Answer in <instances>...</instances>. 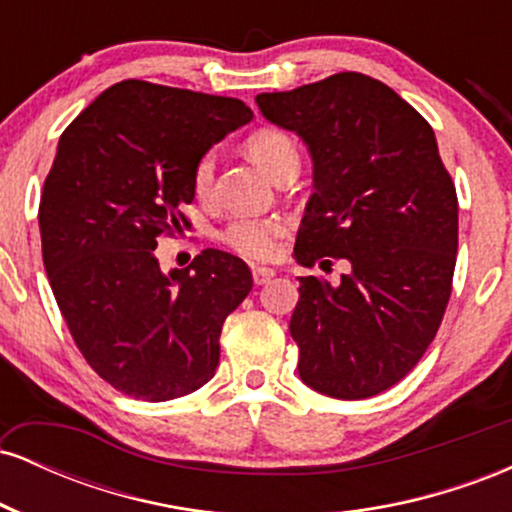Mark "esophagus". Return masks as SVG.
Returning a JSON list of instances; mask_svg holds the SVG:
<instances>
[{
  "mask_svg": "<svg viewBox=\"0 0 512 512\" xmlns=\"http://www.w3.org/2000/svg\"><path fill=\"white\" fill-rule=\"evenodd\" d=\"M274 276H276V272H274V269H269V267H255V269H252V281H255L257 286L269 284Z\"/></svg>",
  "mask_w": 512,
  "mask_h": 512,
  "instance_id": "esophagus-1",
  "label": "esophagus"
}]
</instances>
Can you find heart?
<instances>
[{
  "label": "heart",
  "instance_id": "heart-1",
  "mask_svg": "<svg viewBox=\"0 0 512 512\" xmlns=\"http://www.w3.org/2000/svg\"><path fill=\"white\" fill-rule=\"evenodd\" d=\"M245 151L252 161L260 166L269 178H279L286 170H296L301 166V154L298 146L286 132L274 127H260L245 137ZM192 190L202 202H209L214 192V156L204 154L192 170ZM284 236V221L276 216H264V219H233L223 228L221 240L226 248L238 252L245 260H272L279 252V240Z\"/></svg>",
  "mask_w": 512,
  "mask_h": 512
}]
</instances>
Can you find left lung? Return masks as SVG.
<instances>
[{
    "label": "left lung",
    "mask_w": 512,
    "mask_h": 512,
    "mask_svg": "<svg viewBox=\"0 0 512 512\" xmlns=\"http://www.w3.org/2000/svg\"><path fill=\"white\" fill-rule=\"evenodd\" d=\"M255 101L313 156L296 260L351 264L337 286L301 276L289 325L298 373L327 397L380 395L421 361L450 301L457 192L436 134L390 86L358 72Z\"/></svg>",
    "instance_id": "obj_1"
}]
</instances>
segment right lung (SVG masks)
Returning <instances> with one entry per match:
<instances>
[{
    "mask_svg": "<svg viewBox=\"0 0 512 512\" xmlns=\"http://www.w3.org/2000/svg\"><path fill=\"white\" fill-rule=\"evenodd\" d=\"M250 120L238 98L127 79L62 132L38 209L45 272L74 344L122 395L166 402L219 366L248 264L209 248L163 274L154 250L192 226L180 207L199 158Z\"/></svg>",
    "mask_w": 512,
    "mask_h": 512,
    "instance_id": "1",
    "label": "right lung"
}]
</instances>
